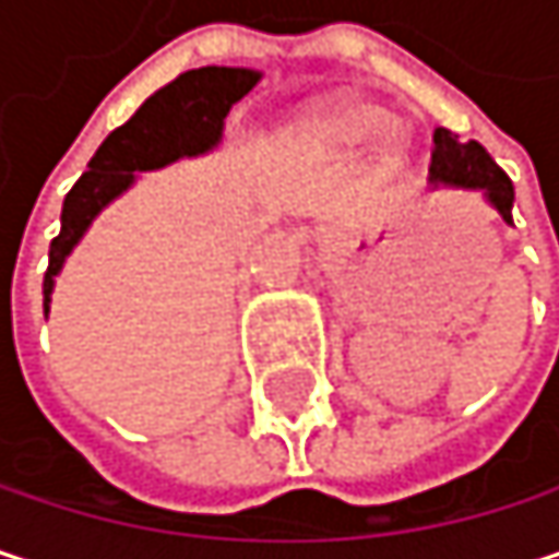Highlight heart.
Returning <instances> with one entry per match:
<instances>
[{"instance_id": "b5f03b06", "label": "heart", "mask_w": 559, "mask_h": 559, "mask_svg": "<svg viewBox=\"0 0 559 559\" xmlns=\"http://www.w3.org/2000/svg\"><path fill=\"white\" fill-rule=\"evenodd\" d=\"M391 126H394V112L385 103L359 96V93H340V96H326L300 109L290 122V142L313 155L356 158L376 139H382ZM407 155H411L407 139L391 135L382 148V165L385 170H401Z\"/></svg>"}]
</instances>
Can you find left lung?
Segmentation results:
<instances>
[{"label":"left lung","instance_id":"left-lung-1","mask_svg":"<svg viewBox=\"0 0 559 559\" xmlns=\"http://www.w3.org/2000/svg\"><path fill=\"white\" fill-rule=\"evenodd\" d=\"M430 187L476 190L483 200L511 226L514 187L492 155L479 142H460L450 129H433V158H430Z\"/></svg>","mask_w":559,"mask_h":559}]
</instances>
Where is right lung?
<instances>
[{
    "instance_id": "add662e5",
    "label": "right lung",
    "mask_w": 559,
    "mask_h": 559,
    "mask_svg": "<svg viewBox=\"0 0 559 559\" xmlns=\"http://www.w3.org/2000/svg\"><path fill=\"white\" fill-rule=\"evenodd\" d=\"M262 80L252 67H197L152 93L139 112L106 135L86 174L70 187L60 210V236L48 252L45 317L51 310L55 278L67 255L86 236L93 219L135 187L142 170L168 168L180 158L206 155L219 145L229 109Z\"/></svg>"
}]
</instances>
